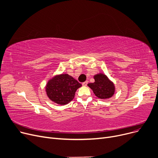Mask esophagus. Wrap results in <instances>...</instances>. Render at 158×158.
Masks as SVG:
<instances>
[{
  "instance_id": "34e87169",
  "label": "esophagus",
  "mask_w": 158,
  "mask_h": 158,
  "mask_svg": "<svg viewBox=\"0 0 158 158\" xmlns=\"http://www.w3.org/2000/svg\"><path fill=\"white\" fill-rule=\"evenodd\" d=\"M82 86H87V85H88V81H85V82H82Z\"/></svg>"
}]
</instances>
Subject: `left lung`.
Listing matches in <instances>:
<instances>
[{
  "mask_svg": "<svg viewBox=\"0 0 158 158\" xmlns=\"http://www.w3.org/2000/svg\"><path fill=\"white\" fill-rule=\"evenodd\" d=\"M95 82L89 83L88 86L93 90L94 94L99 98L107 99L111 98L114 94L115 87L105 74L99 73L94 77Z\"/></svg>",
  "mask_w": 158,
  "mask_h": 158,
  "instance_id": "8db88e82",
  "label": "left lung"
}]
</instances>
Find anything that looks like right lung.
<instances>
[{
    "instance_id": "obj_1",
    "label": "right lung",
    "mask_w": 158,
    "mask_h": 158,
    "mask_svg": "<svg viewBox=\"0 0 158 158\" xmlns=\"http://www.w3.org/2000/svg\"><path fill=\"white\" fill-rule=\"evenodd\" d=\"M81 84L67 73L57 75L50 79L46 85L48 97L54 102L65 105L72 101Z\"/></svg>"
}]
</instances>
